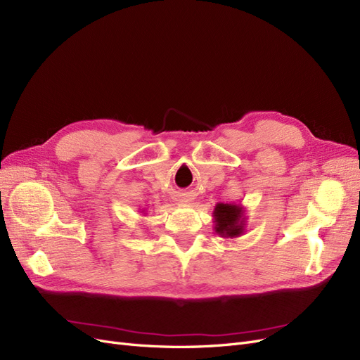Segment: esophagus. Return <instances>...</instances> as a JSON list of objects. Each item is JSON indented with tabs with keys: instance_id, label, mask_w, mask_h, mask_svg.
I'll use <instances>...</instances> for the list:
<instances>
[{
	"instance_id": "esophagus-1",
	"label": "esophagus",
	"mask_w": 360,
	"mask_h": 360,
	"mask_svg": "<svg viewBox=\"0 0 360 360\" xmlns=\"http://www.w3.org/2000/svg\"><path fill=\"white\" fill-rule=\"evenodd\" d=\"M176 202H178V203H187L188 199H187V197H185V195H181V197H178Z\"/></svg>"
}]
</instances>
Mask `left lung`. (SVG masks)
Listing matches in <instances>:
<instances>
[{
	"label": "left lung",
	"mask_w": 360,
	"mask_h": 360,
	"mask_svg": "<svg viewBox=\"0 0 360 360\" xmlns=\"http://www.w3.org/2000/svg\"><path fill=\"white\" fill-rule=\"evenodd\" d=\"M214 230L221 238H239L245 231L243 206L238 203H218L214 210Z\"/></svg>",
	"instance_id": "obj_1"
}]
</instances>
